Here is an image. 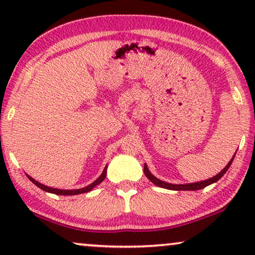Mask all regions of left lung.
<instances>
[{
	"label": "left lung",
	"mask_w": 255,
	"mask_h": 255,
	"mask_svg": "<svg viewBox=\"0 0 255 255\" xmlns=\"http://www.w3.org/2000/svg\"><path fill=\"white\" fill-rule=\"evenodd\" d=\"M236 155V154H235ZM235 155H233V158L230 160V162L228 163V165H226V167L224 169L222 170V172H219L217 175L216 176H214V177H211V179H208V180H205V181H201V182H195V183H186V184H172V183H167V182H165V181H161V180H159V179H156L155 176H153L152 174H151V172H149L148 170V168H147V166H144V173H145V175H146V177H147V179L151 181L152 183H154L155 186H158V187H161V188H165V189H169V190H200V189H202V188H204V187H207V186H209V184H211V183H215V182H217V181L221 179V177L224 175V174L228 172V169L230 168V166H231V163H232V161H233V159H235Z\"/></svg>",
	"instance_id": "obj_1"
}]
</instances>
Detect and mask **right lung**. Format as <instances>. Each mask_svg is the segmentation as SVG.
<instances>
[{
  "mask_svg": "<svg viewBox=\"0 0 255 255\" xmlns=\"http://www.w3.org/2000/svg\"><path fill=\"white\" fill-rule=\"evenodd\" d=\"M106 175H107V166L106 168H104V170L102 172V174H101L100 177L97 180L94 181V182L92 184H89V186H87L85 188H81V189H74V190H65V189H55V188H51V187H47V186H44V184H41L38 182V181L33 180L32 177L26 175L27 177H29L31 182H33L34 184H36L37 187H39L40 189H43L44 191H47V193H52V194H55V195H78V194H83V193H88V191H90L93 189L94 187H96L97 184H100L102 181L106 179Z\"/></svg>",
  "mask_w": 255,
  "mask_h": 255,
  "instance_id": "1",
  "label": "right lung"
}]
</instances>
